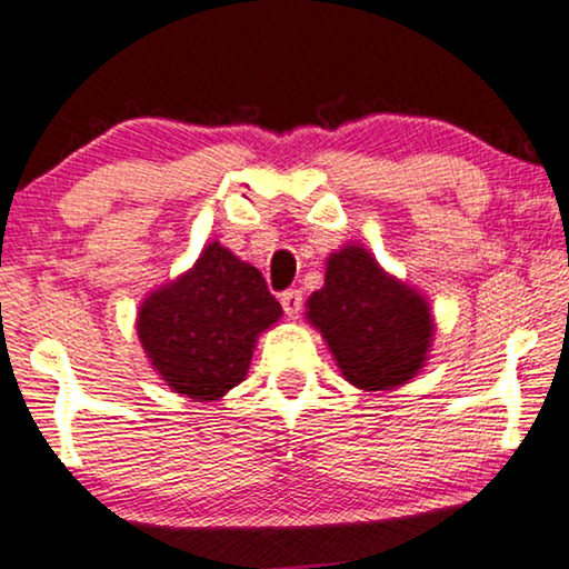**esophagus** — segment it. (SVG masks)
<instances>
[{
    "label": "esophagus",
    "mask_w": 569,
    "mask_h": 569,
    "mask_svg": "<svg viewBox=\"0 0 569 569\" xmlns=\"http://www.w3.org/2000/svg\"><path fill=\"white\" fill-rule=\"evenodd\" d=\"M281 303H283V311L288 317H299V311L303 307V296L299 288H288V291H283Z\"/></svg>",
    "instance_id": "obj_1"
}]
</instances>
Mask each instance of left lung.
<instances>
[{"label": "left lung", "mask_w": 569, "mask_h": 569, "mask_svg": "<svg viewBox=\"0 0 569 569\" xmlns=\"http://www.w3.org/2000/svg\"><path fill=\"white\" fill-rule=\"evenodd\" d=\"M307 307L309 322L358 389L399 387L426 361L433 338L426 299L383 273L363 247L350 244L327 260L325 286Z\"/></svg>", "instance_id": "obj_1"}]
</instances>
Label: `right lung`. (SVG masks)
<instances>
[{"instance_id": "1", "label": "right lung", "mask_w": 569, "mask_h": 569, "mask_svg": "<svg viewBox=\"0 0 569 569\" xmlns=\"http://www.w3.org/2000/svg\"><path fill=\"white\" fill-rule=\"evenodd\" d=\"M281 315L260 270L213 242L190 273L143 301L136 330L167 387L211 402L244 379L254 338Z\"/></svg>"}]
</instances>
